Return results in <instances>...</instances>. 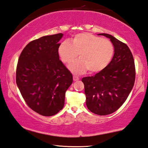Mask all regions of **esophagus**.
<instances>
[{
    "label": "esophagus",
    "instance_id": "1",
    "mask_svg": "<svg viewBox=\"0 0 148 148\" xmlns=\"http://www.w3.org/2000/svg\"><path fill=\"white\" fill-rule=\"evenodd\" d=\"M73 81H79V78L78 77H76V76H73Z\"/></svg>",
    "mask_w": 148,
    "mask_h": 148
}]
</instances>
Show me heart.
<instances>
[{"instance_id":"b5f03b06","label":"heart","mask_w":148,"mask_h":148,"mask_svg":"<svg viewBox=\"0 0 148 148\" xmlns=\"http://www.w3.org/2000/svg\"><path fill=\"white\" fill-rule=\"evenodd\" d=\"M114 53L112 43L107 39L88 32L77 34L69 42L62 41L58 47L62 61L69 64V69L74 74H81L88 69L90 73H97L104 70L112 60Z\"/></svg>"}]
</instances>
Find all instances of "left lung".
<instances>
[{"label":"left lung","mask_w":148,"mask_h":148,"mask_svg":"<svg viewBox=\"0 0 148 148\" xmlns=\"http://www.w3.org/2000/svg\"><path fill=\"white\" fill-rule=\"evenodd\" d=\"M110 39L114 54L109 65L92 77L82 79L86 104L92 112L108 115L117 110L125 101L135 81L133 54L126 44L108 34H99Z\"/></svg>","instance_id":"1"}]
</instances>
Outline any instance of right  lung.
<instances>
[{
    "label": "right lung",
    "instance_id": "add662e5",
    "mask_svg": "<svg viewBox=\"0 0 148 148\" xmlns=\"http://www.w3.org/2000/svg\"><path fill=\"white\" fill-rule=\"evenodd\" d=\"M63 34L43 36L23 49L18 60L16 83L28 107L44 116L64 107L73 76L61 60L58 47Z\"/></svg>",
    "mask_w": 148,
    "mask_h": 148
}]
</instances>
